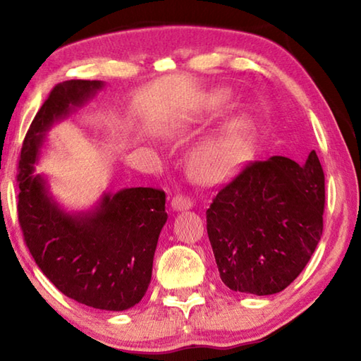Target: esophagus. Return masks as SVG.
Masks as SVG:
<instances>
[{
	"instance_id": "34e87169",
	"label": "esophagus",
	"mask_w": 361,
	"mask_h": 361,
	"mask_svg": "<svg viewBox=\"0 0 361 361\" xmlns=\"http://www.w3.org/2000/svg\"><path fill=\"white\" fill-rule=\"evenodd\" d=\"M172 207L175 210H188L192 207V199H189L183 194H176L172 199Z\"/></svg>"
}]
</instances>
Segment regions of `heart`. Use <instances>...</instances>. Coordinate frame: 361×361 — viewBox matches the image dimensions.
I'll return each instance as SVG.
<instances>
[{"mask_svg": "<svg viewBox=\"0 0 361 361\" xmlns=\"http://www.w3.org/2000/svg\"><path fill=\"white\" fill-rule=\"evenodd\" d=\"M226 94L212 95L207 105L221 106ZM247 154L245 130L242 122H231L224 129L199 143L191 152V170L202 181H221L235 172Z\"/></svg>", "mask_w": 361, "mask_h": 361, "instance_id": "b5f03b06", "label": "heart"}]
</instances>
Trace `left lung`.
Instances as JSON below:
<instances>
[{
    "mask_svg": "<svg viewBox=\"0 0 361 361\" xmlns=\"http://www.w3.org/2000/svg\"><path fill=\"white\" fill-rule=\"evenodd\" d=\"M325 175L315 151L302 166L274 156L243 166L207 210V232L223 283L266 296L285 290L323 232Z\"/></svg>",
    "mask_w": 361,
    "mask_h": 361,
    "instance_id": "8db88e82",
    "label": "left lung"
}]
</instances>
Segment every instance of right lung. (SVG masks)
I'll use <instances>...</instances> for the list:
<instances>
[{
    "instance_id": "right-lung-1",
    "label": "right lung",
    "mask_w": 361,
    "mask_h": 361,
    "mask_svg": "<svg viewBox=\"0 0 361 361\" xmlns=\"http://www.w3.org/2000/svg\"><path fill=\"white\" fill-rule=\"evenodd\" d=\"M102 81L57 84L23 140L19 157V224L42 274L65 296L102 310H126L142 301L151 282L159 234L167 221L166 192L129 188L106 194L92 213L68 215L33 175L44 133L54 121L82 105Z\"/></svg>"
}]
</instances>
